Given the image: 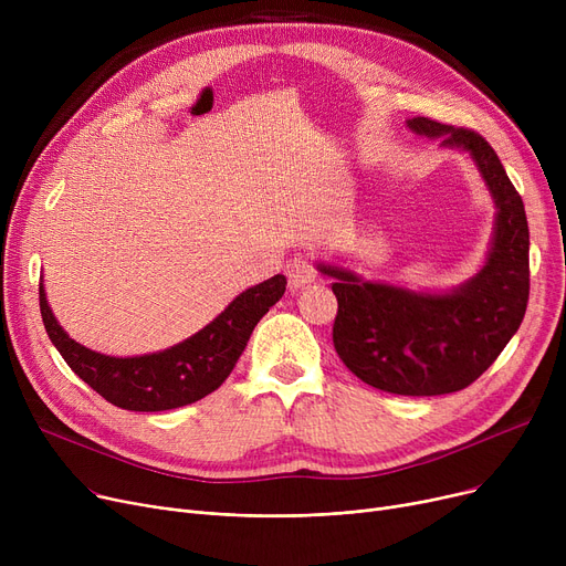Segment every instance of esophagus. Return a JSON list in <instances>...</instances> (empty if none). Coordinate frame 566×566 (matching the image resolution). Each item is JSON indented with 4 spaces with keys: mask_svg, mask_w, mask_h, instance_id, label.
<instances>
[{
    "mask_svg": "<svg viewBox=\"0 0 566 566\" xmlns=\"http://www.w3.org/2000/svg\"><path fill=\"white\" fill-rule=\"evenodd\" d=\"M286 277L291 289H301L316 280V263L307 254H295L286 263Z\"/></svg>",
    "mask_w": 566,
    "mask_h": 566,
    "instance_id": "34e87169",
    "label": "esophagus"
}]
</instances>
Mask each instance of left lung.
Listing matches in <instances>:
<instances>
[{
	"mask_svg": "<svg viewBox=\"0 0 566 566\" xmlns=\"http://www.w3.org/2000/svg\"><path fill=\"white\" fill-rule=\"evenodd\" d=\"M408 128L440 137L478 165L495 201L493 243L482 271L448 293L365 282L337 265L333 344L342 363L382 392L436 397L468 388L516 335L530 295V231L523 199L491 144L474 130L415 116Z\"/></svg>",
	"mask_w": 566,
	"mask_h": 566,
	"instance_id": "obj_1",
	"label": "left lung"
}]
</instances>
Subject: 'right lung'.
Listing matches in <instances>:
<instances>
[{
	"label": "right lung",
	"instance_id": "obj_1",
	"mask_svg": "<svg viewBox=\"0 0 566 566\" xmlns=\"http://www.w3.org/2000/svg\"><path fill=\"white\" fill-rule=\"evenodd\" d=\"M284 291V275L265 280L235 295V301L197 335L167 350L135 358H112L71 339L56 323L43 284L39 301L50 342L88 388L118 408L156 412L195 403L218 390L245 350L254 325Z\"/></svg>",
	"mask_w": 566,
	"mask_h": 566
}]
</instances>
